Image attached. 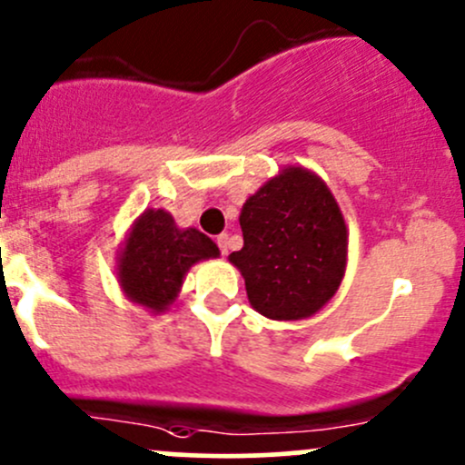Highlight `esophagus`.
<instances>
[{
    "label": "esophagus",
    "mask_w": 465,
    "mask_h": 465,
    "mask_svg": "<svg viewBox=\"0 0 465 465\" xmlns=\"http://www.w3.org/2000/svg\"><path fill=\"white\" fill-rule=\"evenodd\" d=\"M214 242H217L219 252H222V257H226V254H228V246H231V237H228V234L223 232V234H219V237L214 239Z\"/></svg>",
    "instance_id": "34e87169"
}]
</instances>
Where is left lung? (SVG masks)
Returning a JSON list of instances; mask_svg holds the SVG:
<instances>
[{
  "label": "left lung",
  "instance_id": "left-lung-1",
  "mask_svg": "<svg viewBox=\"0 0 465 465\" xmlns=\"http://www.w3.org/2000/svg\"><path fill=\"white\" fill-rule=\"evenodd\" d=\"M239 223L243 248L228 259L242 271L254 311L291 322L331 302L346 271L348 232L317 174L286 168L248 197Z\"/></svg>",
  "mask_w": 465,
  "mask_h": 465
}]
</instances>
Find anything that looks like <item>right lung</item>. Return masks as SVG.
I'll return each mask as SVG.
<instances>
[{"instance_id": "obj_1", "label": "right lung", "mask_w": 465, "mask_h": 465, "mask_svg": "<svg viewBox=\"0 0 465 465\" xmlns=\"http://www.w3.org/2000/svg\"><path fill=\"white\" fill-rule=\"evenodd\" d=\"M217 254L203 232L179 231L166 211H146L119 254V283L134 303L162 312L177 297L188 268Z\"/></svg>"}]
</instances>
